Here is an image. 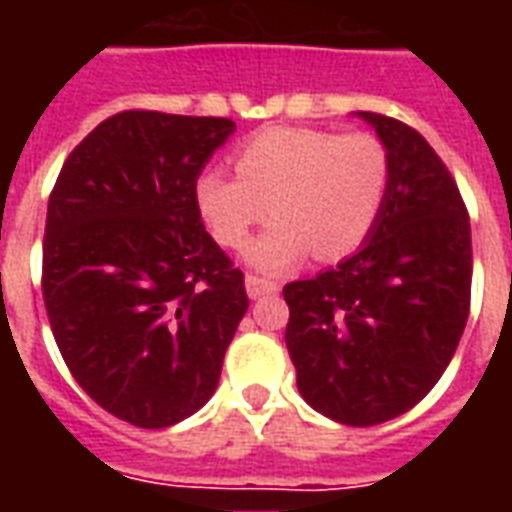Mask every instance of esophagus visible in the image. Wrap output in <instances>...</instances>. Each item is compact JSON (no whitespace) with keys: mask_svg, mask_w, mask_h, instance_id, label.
I'll list each match as a JSON object with an SVG mask.
<instances>
[{"mask_svg":"<svg viewBox=\"0 0 512 512\" xmlns=\"http://www.w3.org/2000/svg\"><path fill=\"white\" fill-rule=\"evenodd\" d=\"M277 290H279L277 282L257 277V274H246V293H249V299H260V296L277 293Z\"/></svg>","mask_w":512,"mask_h":512,"instance_id":"34e87169","label":"esophagus"}]
</instances>
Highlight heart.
I'll return each mask as SVG.
<instances>
[{
    "label": "heart",
    "mask_w": 512,
    "mask_h": 512,
    "mask_svg": "<svg viewBox=\"0 0 512 512\" xmlns=\"http://www.w3.org/2000/svg\"><path fill=\"white\" fill-rule=\"evenodd\" d=\"M235 172L205 169L197 208L224 246H241L271 213L277 219L246 246L263 271H285L301 257L337 260L365 244L389 191V150L373 134L321 128H268L235 153Z\"/></svg>",
    "instance_id": "heart-1"
}]
</instances>
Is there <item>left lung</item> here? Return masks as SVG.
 Instances as JSON below:
<instances>
[{
	"mask_svg": "<svg viewBox=\"0 0 512 512\" xmlns=\"http://www.w3.org/2000/svg\"><path fill=\"white\" fill-rule=\"evenodd\" d=\"M389 150V191L359 252L290 282L285 345L301 397L367 428L414 408L458 348L472 299V230L450 169L395 117L356 112Z\"/></svg>",
	"mask_w": 512,
	"mask_h": 512,
	"instance_id": "1",
	"label": "left lung"
}]
</instances>
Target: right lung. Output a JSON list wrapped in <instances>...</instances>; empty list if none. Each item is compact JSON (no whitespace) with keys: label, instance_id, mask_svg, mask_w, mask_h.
<instances>
[{"label":"right lung","instance_id":"obj_1","mask_svg":"<svg viewBox=\"0 0 512 512\" xmlns=\"http://www.w3.org/2000/svg\"><path fill=\"white\" fill-rule=\"evenodd\" d=\"M227 117L131 109L73 147L49 197L43 301L65 365L136 428H169L216 392L249 299L213 241L197 178Z\"/></svg>","mask_w":512,"mask_h":512}]
</instances>
